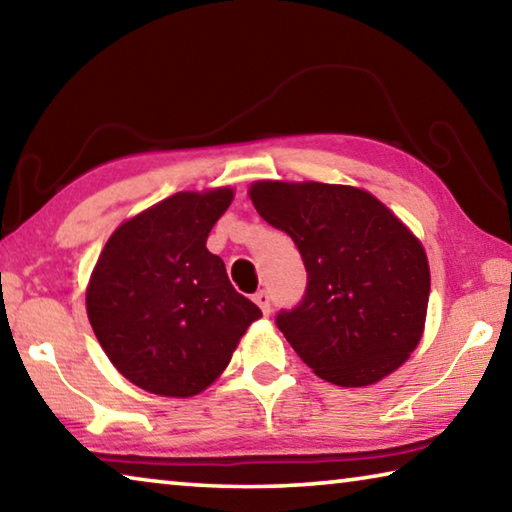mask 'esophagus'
Here are the masks:
<instances>
[{"mask_svg":"<svg viewBox=\"0 0 512 512\" xmlns=\"http://www.w3.org/2000/svg\"><path fill=\"white\" fill-rule=\"evenodd\" d=\"M253 300L257 302V307L262 309V314H264V316L271 314V296H268L266 291H257L255 296H253Z\"/></svg>","mask_w":512,"mask_h":512,"instance_id":"obj_1","label":"esophagus"}]
</instances>
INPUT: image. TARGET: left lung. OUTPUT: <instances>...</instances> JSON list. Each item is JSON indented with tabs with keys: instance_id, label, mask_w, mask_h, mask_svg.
I'll use <instances>...</instances> for the list:
<instances>
[{
	"instance_id": "obj_1",
	"label": "left lung",
	"mask_w": 512,
	"mask_h": 512,
	"mask_svg": "<svg viewBox=\"0 0 512 512\" xmlns=\"http://www.w3.org/2000/svg\"><path fill=\"white\" fill-rule=\"evenodd\" d=\"M255 210L298 246L307 293L277 316L320 379L359 388L391 375L418 348L429 305L420 239L366 189L316 180H257Z\"/></svg>"
}]
</instances>
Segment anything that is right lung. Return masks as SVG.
<instances>
[{"label":"right lung","instance_id":"add662e5","mask_svg":"<svg viewBox=\"0 0 512 512\" xmlns=\"http://www.w3.org/2000/svg\"><path fill=\"white\" fill-rule=\"evenodd\" d=\"M232 198V187H212L146 207L112 232L92 268L90 325L112 366L144 391L203 393L262 318L205 246Z\"/></svg>","mask_w":512,"mask_h":512}]
</instances>
